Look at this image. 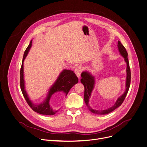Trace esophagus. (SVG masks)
<instances>
[{"label": "esophagus", "instance_id": "obj_1", "mask_svg": "<svg viewBox=\"0 0 147 147\" xmlns=\"http://www.w3.org/2000/svg\"><path fill=\"white\" fill-rule=\"evenodd\" d=\"M83 70V68L81 66H79V67H77L75 70V73L76 74V75H77V76L79 78V79H80V74L82 72Z\"/></svg>", "mask_w": 147, "mask_h": 147}]
</instances>
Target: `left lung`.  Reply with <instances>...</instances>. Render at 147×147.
Wrapping results in <instances>:
<instances>
[{"label":"left lung","instance_id":"left-lung-1","mask_svg":"<svg viewBox=\"0 0 147 147\" xmlns=\"http://www.w3.org/2000/svg\"><path fill=\"white\" fill-rule=\"evenodd\" d=\"M117 44H118L117 46H118L119 51L121 55L124 58V60L127 63V78H126V85H125L126 89L124 93L120 97L118 98V99L117 100V101H116L113 106L105 110L98 111V110H94L92 109L90 107L88 102H89V98L91 97V92L94 88L95 78L90 73L87 71H84L81 74L82 79H80V82L84 86V101L89 110L94 113L99 114V115H105L114 111L116 108L120 107L122 104L128 92V90L130 87V84H131V69L129 67V61L128 59V53L124 46L120 43V41H118Z\"/></svg>","mask_w":147,"mask_h":147}]
</instances>
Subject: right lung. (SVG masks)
Wrapping results in <instances>:
<instances>
[{
  "instance_id": "add662e5",
  "label": "right lung",
  "mask_w": 147,
  "mask_h": 147,
  "mask_svg": "<svg viewBox=\"0 0 147 147\" xmlns=\"http://www.w3.org/2000/svg\"><path fill=\"white\" fill-rule=\"evenodd\" d=\"M31 46H32V40H31L30 45L26 49L23 55L22 64L20 72V88H21L22 94L24 96V98H25L28 105L31 108V109L34 111L42 115H53L55 114L57 111L53 110L49 105V100L51 98L52 95L56 92L63 91L65 94V95L67 96L70 89L75 84L78 83L79 79L76 76V75H75V74L74 72V71L71 70H67V69L63 70L59 75L56 81L50 88L47 97L45 99V100L42 103L37 104V105H35L34 103H32L28 98V95L25 90L24 75H23V61L25 58L26 57L29 50L31 49Z\"/></svg>"
}]
</instances>
